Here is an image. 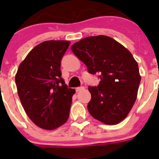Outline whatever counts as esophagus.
<instances>
[{
  "mask_svg": "<svg viewBox=\"0 0 159 159\" xmlns=\"http://www.w3.org/2000/svg\"><path fill=\"white\" fill-rule=\"evenodd\" d=\"M83 90H84V87H78V88H76V91L77 92H78V91H83Z\"/></svg>",
  "mask_w": 159,
  "mask_h": 159,
  "instance_id": "34e87169",
  "label": "esophagus"
}]
</instances>
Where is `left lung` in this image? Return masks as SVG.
<instances>
[{
    "label": "left lung",
    "instance_id": "obj_1",
    "mask_svg": "<svg viewBox=\"0 0 159 159\" xmlns=\"http://www.w3.org/2000/svg\"><path fill=\"white\" fill-rule=\"evenodd\" d=\"M70 49L90 74H99L98 85L89 87L91 116L107 125L124 120L135 102L141 81L139 65L131 52L105 35L83 38Z\"/></svg>",
    "mask_w": 159,
    "mask_h": 159
}]
</instances>
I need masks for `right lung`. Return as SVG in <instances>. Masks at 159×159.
<instances>
[{"label": "right lung", "mask_w": 159, "mask_h": 159, "mask_svg": "<svg viewBox=\"0 0 159 159\" xmlns=\"http://www.w3.org/2000/svg\"><path fill=\"white\" fill-rule=\"evenodd\" d=\"M69 41H47L28 53L19 65L15 83L19 98L29 118L38 127L53 130L69 117L72 96L61 78V61Z\"/></svg>", "instance_id": "add662e5"}]
</instances>
